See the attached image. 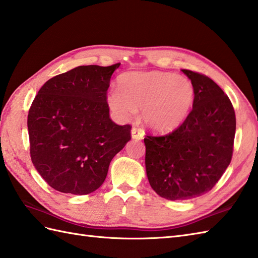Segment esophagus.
<instances>
[{
	"instance_id": "obj_1",
	"label": "esophagus",
	"mask_w": 258,
	"mask_h": 258,
	"mask_svg": "<svg viewBox=\"0 0 258 258\" xmlns=\"http://www.w3.org/2000/svg\"><path fill=\"white\" fill-rule=\"evenodd\" d=\"M131 135H133V139L135 140H141L144 138V131L137 127H134L133 130H131Z\"/></svg>"
}]
</instances>
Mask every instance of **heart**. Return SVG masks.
I'll return each mask as SVG.
<instances>
[{
	"label": "heart",
	"mask_w": 258,
	"mask_h": 258,
	"mask_svg": "<svg viewBox=\"0 0 258 258\" xmlns=\"http://www.w3.org/2000/svg\"><path fill=\"white\" fill-rule=\"evenodd\" d=\"M118 89L107 96L110 109L128 120L142 109V120L154 131H172L184 122L194 101V87L187 78L173 73H127L118 79Z\"/></svg>",
	"instance_id": "b5f03b06"
}]
</instances>
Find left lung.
<instances>
[{"label":"left lung","instance_id":"1","mask_svg":"<svg viewBox=\"0 0 258 258\" xmlns=\"http://www.w3.org/2000/svg\"><path fill=\"white\" fill-rule=\"evenodd\" d=\"M182 72L194 87L192 110L172 133L145 138L149 183L172 201L214 187L231 163L236 130L235 111L220 86L203 74Z\"/></svg>","mask_w":258,"mask_h":258}]
</instances>
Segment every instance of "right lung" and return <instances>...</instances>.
Wrapping results in <instances>:
<instances>
[{"label": "right lung", "mask_w": 258, "mask_h": 258, "mask_svg": "<svg viewBox=\"0 0 258 258\" xmlns=\"http://www.w3.org/2000/svg\"><path fill=\"white\" fill-rule=\"evenodd\" d=\"M119 66L75 67L48 79L34 98L27 116L31 159L55 190L76 196L96 191L131 139V125L114 123L107 104Z\"/></svg>", "instance_id": "obj_1"}]
</instances>
